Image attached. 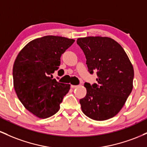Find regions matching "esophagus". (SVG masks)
<instances>
[{
  "instance_id": "34e87169",
  "label": "esophagus",
  "mask_w": 147,
  "mask_h": 147,
  "mask_svg": "<svg viewBox=\"0 0 147 147\" xmlns=\"http://www.w3.org/2000/svg\"><path fill=\"white\" fill-rule=\"evenodd\" d=\"M78 87V86H76V85H71V88H75Z\"/></svg>"
}]
</instances>
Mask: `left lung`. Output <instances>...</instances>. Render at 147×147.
<instances>
[{
	"label": "left lung",
	"instance_id": "left-lung-1",
	"mask_svg": "<svg viewBox=\"0 0 147 147\" xmlns=\"http://www.w3.org/2000/svg\"><path fill=\"white\" fill-rule=\"evenodd\" d=\"M90 74L97 72V84H84L86 95L79 100L87 117L97 121L113 117L122 109L133 90L134 70L117 41L106 36L77 38Z\"/></svg>",
	"mask_w": 147,
	"mask_h": 147
}]
</instances>
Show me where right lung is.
I'll use <instances>...</instances> for the list:
<instances>
[{
    "mask_svg": "<svg viewBox=\"0 0 147 147\" xmlns=\"http://www.w3.org/2000/svg\"><path fill=\"white\" fill-rule=\"evenodd\" d=\"M74 42L72 38L59 36L36 38L25 45L15 59V91L25 109L36 117L44 119L57 113L70 90V84L58 82L52 74L59 69L62 54Z\"/></svg>",
    "mask_w": 147,
    "mask_h": 147,
    "instance_id": "add662e5",
    "label": "right lung"
}]
</instances>
